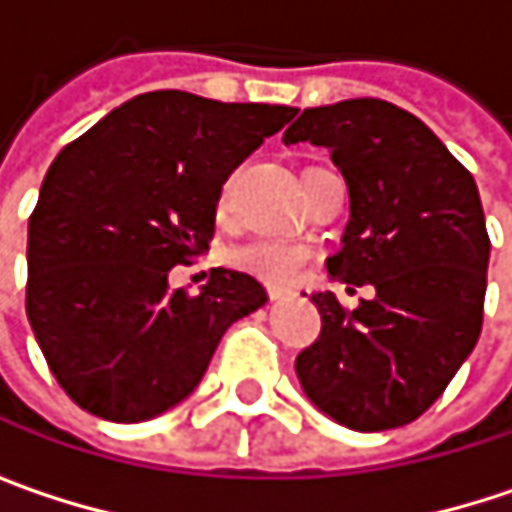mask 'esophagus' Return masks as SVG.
I'll return each instance as SVG.
<instances>
[{
    "instance_id": "obj_1",
    "label": "esophagus",
    "mask_w": 512,
    "mask_h": 512,
    "mask_svg": "<svg viewBox=\"0 0 512 512\" xmlns=\"http://www.w3.org/2000/svg\"><path fill=\"white\" fill-rule=\"evenodd\" d=\"M266 293H269V299H272V302H275V299H284V296H287V293H290V290H284V287H269V290H266Z\"/></svg>"
}]
</instances>
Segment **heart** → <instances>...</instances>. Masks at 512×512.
Returning a JSON list of instances; mask_svg holds the SVG:
<instances>
[{
	"mask_svg": "<svg viewBox=\"0 0 512 512\" xmlns=\"http://www.w3.org/2000/svg\"><path fill=\"white\" fill-rule=\"evenodd\" d=\"M225 195H228V186H225ZM311 255L314 252L305 243H293V240H255V243L240 246L231 255V263L237 269L260 278V281H266V284H290L311 263Z\"/></svg>",
	"mask_w": 512,
	"mask_h": 512,
	"instance_id": "b5f03b06",
	"label": "heart"
}]
</instances>
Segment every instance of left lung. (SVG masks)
Wrapping results in <instances>:
<instances>
[{"label":"left lung","mask_w":512,"mask_h":512,"mask_svg":"<svg viewBox=\"0 0 512 512\" xmlns=\"http://www.w3.org/2000/svg\"><path fill=\"white\" fill-rule=\"evenodd\" d=\"M299 142L326 148L350 192L329 275L376 296L347 311L332 290L314 293L323 329L296 376L350 430L403 427L480 338L489 237L477 183L424 121L373 97L305 109L284 133V145Z\"/></svg>","instance_id":"left-lung-1"}]
</instances>
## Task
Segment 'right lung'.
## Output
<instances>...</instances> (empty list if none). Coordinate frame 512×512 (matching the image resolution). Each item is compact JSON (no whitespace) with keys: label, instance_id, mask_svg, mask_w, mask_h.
I'll return each instance as SVG.
<instances>
[{"label":"right lung","instance_id":"right-lung-1","mask_svg":"<svg viewBox=\"0 0 512 512\" xmlns=\"http://www.w3.org/2000/svg\"><path fill=\"white\" fill-rule=\"evenodd\" d=\"M296 115L189 91L139 94L52 159L29 219L26 314L85 412L139 424L186 400L266 290L213 269L189 296L168 269L207 252L228 174Z\"/></svg>","mask_w":512,"mask_h":512}]
</instances>
